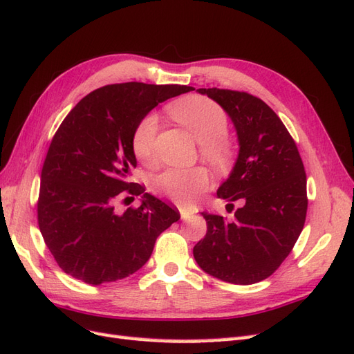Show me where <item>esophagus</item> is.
Instances as JSON below:
<instances>
[{
    "instance_id": "obj_1",
    "label": "esophagus",
    "mask_w": 354,
    "mask_h": 354,
    "mask_svg": "<svg viewBox=\"0 0 354 354\" xmlns=\"http://www.w3.org/2000/svg\"><path fill=\"white\" fill-rule=\"evenodd\" d=\"M179 212H180V218H183V220H187L189 214H192L187 206H179Z\"/></svg>"
}]
</instances>
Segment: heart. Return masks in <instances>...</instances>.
<instances>
[{"instance_id":"heart-1","label":"heart","mask_w":354,"mask_h":354,"mask_svg":"<svg viewBox=\"0 0 354 354\" xmlns=\"http://www.w3.org/2000/svg\"><path fill=\"white\" fill-rule=\"evenodd\" d=\"M167 112L180 125L193 134L201 143L202 157L218 170L230 166L233 147L229 140V116L214 100L202 95H188L169 104ZM158 120L156 115H147L136 125L131 148L136 158L143 165H151L156 157V136ZM211 178L206 169H170L161 174L156 185L157 189L176 203L187 205L194 202L209 187Z\"/></svg>"}]
</instances>
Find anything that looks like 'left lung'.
Wrapping results in <instances>:
<instances>
[{
  "label": "left lung",
  "instance_id": "8db88e82",
  "mask_svg": "<svg viewBox=\"0 0 354 354\" xmlns=\"http://www.w3.org/2000/svg\"><path fill=\"white\" fill-rule=\"evenodd\" d=\"M236 129L239 153L216 196L241 207L234 220L202 212L207 232L193 250L197 265L225 283L248 286L283 263L301 234L308 198L306 175L296 143L272 109L241 91L201 88Z\"/></svg>",
  "mask_w": 354,
  "mask_h": 354
}]
</instances>
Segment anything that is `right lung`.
Returning a JSON list of instances; mask_svg holds the SVG:
<instances>
[{
    "label": "right lung",
    "mask_w": 354,
    "mask_h": 354,
    "mask_svg": "<svg viewBox=\"0 0 354 354\" xmlns=\"http://www.w3.org/2000/svg\"><path fill=\"white\" fill-rule=\"evenodd\" d=\"M189 91L107 85L80 100L61 122L43 162L37 218L66 274L93 286L129 277L149 260L160 233L180 218L178 209L130 180L138 165L131 138L158 103ZM127 194L142 195V203L118 213L114 205Z\"/></svg>",
    "instance_id": "1"
}]
</instances>
